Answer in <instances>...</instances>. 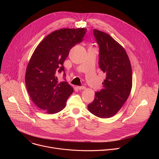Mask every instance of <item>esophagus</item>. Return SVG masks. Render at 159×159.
I'll return each mask as SVG.
<instances>
[{
  "label": "esophagus",
  "instance_id": "esophagus-1",
  "mask_svg": "<svg viewBox=\"0 0 159 159\" xmlns=\"http://www.w3.org/2000/svg\"><path fill=\"white\" fill-rule=\"evenodd\" d=\"M77 88H78V89H79V90H82V89H85V87L84 86H77Z\"/></svg>",
  "mask_w": 159,
  "mask_h": 159
}]
</instances>
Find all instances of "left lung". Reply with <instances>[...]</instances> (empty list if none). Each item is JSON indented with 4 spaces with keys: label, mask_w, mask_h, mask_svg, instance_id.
Returning <instances> with one entry per match:
<instances>
[{
    "label": "left lung",
    "mask_w": 159,
    "mask_h": 159,
    "mask_svg": "<svg viewBox=\"0 0 159 159\" xmlns=\"http://www.w3.org/2000/svg\"><path fill=\"white\" fill-rule=\"evenodd\" d=\"M93 34L99 48V66L106 75L87 107L94 115L107 118L116 114L130 94L131 66L125 49L110 35L97 30Z\"/></svg>",
    "instance_id": "1"
}]
</instances>
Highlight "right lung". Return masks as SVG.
<instances>
[{"mask_svg": "<svg viewBox=\"0 0 159 159\" xmlns=\"http://www.w3.org/2000/svg\"><path fill=\"white\" fill-rule=\"evenodd\" d=\"M84 28L60 29L45 37L35 49L27 66L25 82L33 102L48 114L62 110L73 88L65 80L63 62L72 47L81 43ZM64 72V80L57 79Z\"/></svg>", "mask_w": 159, "mask_h": 159, "instance_id": "1", "label": "right lung"}]
</instances>
